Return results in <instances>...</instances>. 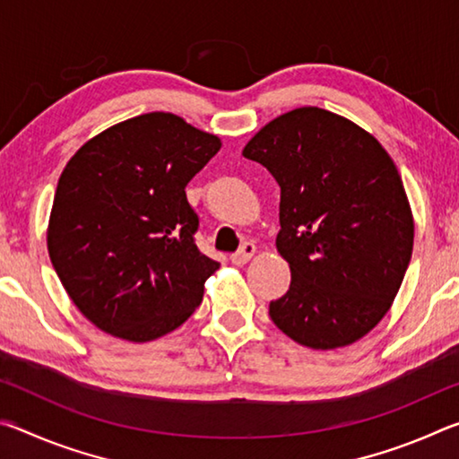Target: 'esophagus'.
Returning <instances> with one entry per match:
<instances>
[{
  "label": "esophagus",
  "instance_id": "34e87169",
  "mask_svg": "<svg viewBox=\"0 0 459 459\" xmlns=\"http://www.w3.org/2000/svg\"><path fill=\"white\" fill-rule=\"evenodd\" d=\"M255 251H257V247H255L253 243H245L243 247L238 248L237 253L230 255V261L235 263V265H245V263L251 261V257L255 255Z\"/></svg>",
  "mask_w": 459,
  "mask_h": 459
}]
</instances>
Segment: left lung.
<instances>
[{
  "label": "left lung",
  "mask_w": 459,
  "mask_h": 459,
  "mask_svg": "<svg viewBox=\"0 0 459 459\" xmlns=\"http://www.w3.org/2000/svg\"><path fill=\"white\" fill-rule=\"evenodd\" d=\"M243 155L281 188L275 245L291 283L269 304L271 320L314 351L367 336L391 309L413 253V212L391 155L317 107L269 121Z\"/></svg>",
  "instance_id": "obj_1"
}]
</instances>
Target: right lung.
<instances>
[{
	"label": "right lung",
	"instance_id": "obj_1",
	"mask_svg": "<svg viewBox=\"0 0 459 459\" xmlns=\"http://www.w3.org/2000/svg\"><path fill=\"white\" fill-rule=\"evenodd\" d=\"M221 145L155 111L105 129L68 160L46 240L68 298L99 330L150 342L200 306L221 263L198 251L186 186Z\"/></svg>",
	"mask_w": 459,
	"mask_h": 459
}]
</instances>
